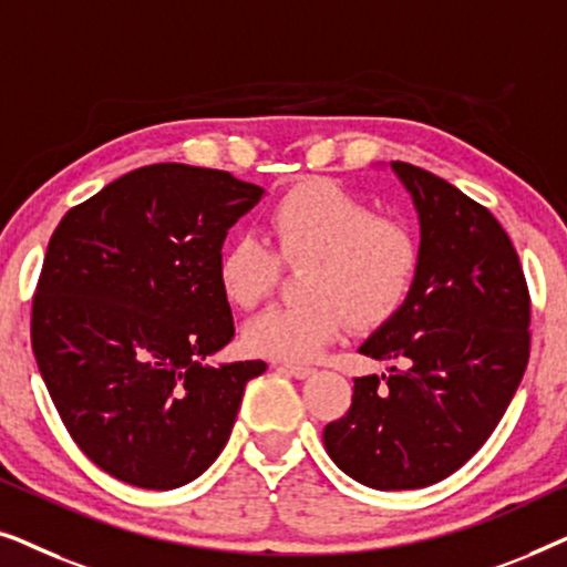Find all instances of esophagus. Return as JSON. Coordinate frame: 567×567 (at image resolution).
Returning <instances> with one entry per match:
<instances>
[{
    "mask_svg": "<svg viewBox=\"0 0 567 567\" xmlns=\"http://www.w3.org/2000/svg\"><path fill=\"white\" fill-rule=\"evenodd\" d=\"M276 369L284 371V374H291L293 379H307L315 374L312 367H301V363H278Z\"/></svg>",
    "mask_w": 567,
    "mask_h": 567,
    "instance_id": "esophagus-1",
    "label": "esophagus"
}]
</instances>
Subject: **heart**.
<instances>
[{
  "label": "heart",
  "instance_id": "1",
  "mask_svg": "<svg viewBox=\"0 0 567 567\" xmlns=\"http://www.w3.org/2000/svg\"><path fill=\"white\" fill-rule=\"evenodd\" d=\"M268 239L284 262H307L305 301L270 307L245 328V348L276 361H309L346 324L371 330L405 307L421 270V243L400 219L377 216L367 200L332 181H305L268 212ZM278 274L270 245L239 235L216 258V281L231 305L252 309Z\"/></svg>",
  "mask_w": 567,
  "mask_h": 567
}]
</instances>
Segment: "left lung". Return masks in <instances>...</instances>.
Instances as JSON below:
<instances>
[{
	"label": "left lung",
	"instance_id": "obj_1",
	"mask_svg": "<svg viewBox=\"0 0 567 567\" xmlns=\"http://www.w3.org/2000/svg\"><path fill=\"white\" fill-rule=\"evenodd\" d=\"M390 167L421 224V270L359 348L392 367L353 379L351 408L322 441L355 483L415 491L460 470L506 413L529 361V291L485 206L408 162Z\"/></svg>",
	"mask_w": 567,
	"mask_h": 567
}]
</instances>
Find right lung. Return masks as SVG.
Listing matches in <instances>:
<instances>
[{"instance_id":"right-lung-1","label":"right lung","mask_w":567,"mask_h":567,"mask_svg":"<svg viewBox=\"0 0 567 567\" xmlns=\"http://www.w3.org/2000/svg\"><path fill=\"white\" fill-rule=\"evenodd\" d=\"M260 185L138 167L66 212L33 299V353L76 446L121 483L173 491L212 467L262 361L208 363L235 336L216 281Z\"/></svg>"}]
</instances>
